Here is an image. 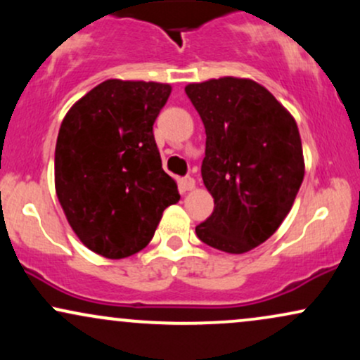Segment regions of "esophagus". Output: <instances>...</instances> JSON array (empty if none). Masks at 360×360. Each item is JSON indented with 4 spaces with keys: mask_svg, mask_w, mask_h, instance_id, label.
<instances>
[{
    "mask_svg": "<svg viewBox=\"0 0 360 360\" xmlns=\"http://www.w3.org/2000/svg\"><path fill=\"white\" fill-rule=\"evenodd\" d=\"M179 184L183 191H193V189L196 188V181H194L193 177H184V179H181Z\"/></svg>",
    "mask_w": 360,
    "mask_h": 360,
    "instance_id": "obj_1",
    "label": "esophagus"
}]
</instances>
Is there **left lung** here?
Wrapping results in <instances>:
<instances>
[{"instance_id":"8db88e82","label":"left lung","mask_w":360,"mask_h":360,"mask_svg":"<svg viewBox=\"0 0 360 360\" xmlns=\"http://www.w3.org/2000/svg\"><path fill=\"white\" fill-rule=\"evenodd\" d=\"M184 91L203 120L201 176L214 200L198 238L229 254L249 252L279 229L303 183L298 125L252 79L229 76Z\"/></svg>"}]
</instances>
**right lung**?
Here are the masks:
<instances>
[{"label": "right lung", "instance_id": "right-lung-1", "mask_svg": "<svg viewBox=\"0 0 360 360\" xmlns=\"http://www.w3.org/2000/svg\"><path fill=\"white\" fill-rule=\"evenodd\" d=\"M171 86L108 79L74 103L56 143V193L74 233L108 259L137 254L179 201L154 122Z\"/></svg>", "mask_w": 360, "mask_h": 360}]
</instances>
